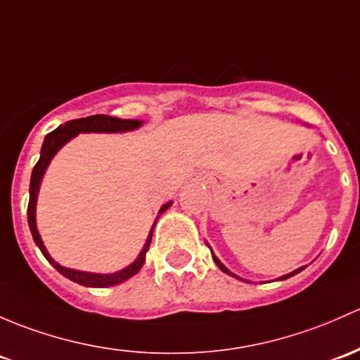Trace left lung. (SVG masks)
<instances>
[{
    "instance_id": "1",
    "label": "left lung",
    "mask_w": 360,
    "mask_h": 360,
    "mask_svg": "<svg viewBox=\"0 0 360 360\" xmlns=\"http://www.w3.org/2000/svg\"><path fill=\"white\" fill-rule=\"evenodd\" d=\"M212 257H214V262H215V264H217V267H219V269H221L222 272H226V274H231V276H234V274H233V272H229L228 269H226V267H224V266H222V262H221V260H219V259H217V257H215V255H214V253H212ZM302 269H304V267H300V269H297V271L290 272V274L283 276V278H279V279H288V278H291V276L298 274V272H300ZM234 278H238V276H234Z\"/></svg>"
}]
</instances>
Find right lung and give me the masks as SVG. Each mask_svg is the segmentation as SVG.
Instances as JSON below:
<instances>
[{"mask_svg":"<svg viewBox=\"0 0 360 360\" xmlns=\"http://www.w3.org/2000/svg\"><path fill=\"white\" fill-rule=\"evenodd\" d=\"M141 124H143L141 120L117 119V117H110V115H91V117H86V119L69 120V122H65L63 126L56 127L55 131H51L50 134H46L43 146H41L39 160H37V164L34 165L32 169V176H30V188H29L27 221H29V228H30V233H32L34 241H36V245L39 247L41 252H43V255L46 257L48 262H50L51 266L60 272V274H63L65 278H69L70 281L79 283V285L82 286L105 288V286L120 285V283H124L126 279H129L131 276H134L136 272L141 269L143 264H145V255L150 248L153 229L150 231L148 238H146L145 248L141 250L138 259H136L131 266H127L126 269L113 272V274H93V272H82V271H74V269H67V267H62L60 264H56L50 257V253L46 252V248H44L43 241H41V236L36 228V200H37V191H39L41 179H43L44 170H46L48 165H50L51 158L55 157L56 151L62 148L67 141H70L74 136H77L79 132H124V131L136 129V127H139ZM169 207L170 203H165V205L160 209V214L164 210H167Z\"/></svg>","mask_w":360,"mask_h":360,"instance_id":"right-lung-1","label":"right lung"}]
</instances>
